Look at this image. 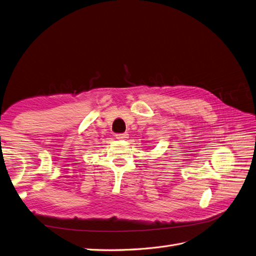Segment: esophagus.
<instances>
[{
	"label": "esophagus",
	"instance_id": "esophagus-1",
	"mask_svg": "<svg viewBox=\"0 0 256 256\" xmlns=\"http://www.w3.org/2000/svg\"><path fill=\"white\" fill-rule=\"evenodd\" d=\"M128 136V134L122 133V134H116V140H126Z\"/></svg>",
	"mask_w": 256,
	"mask_h": 256
}]
</instances>
